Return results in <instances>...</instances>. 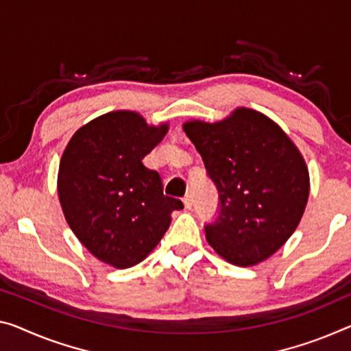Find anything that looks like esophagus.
I'll return each instance as SVG.
<instances>
[{
  "instance_id": "1",
  "label": "esophagus",
  "mask_w": 351,
  "mask_h": 351,
  "mask_svg": "<svg viewBox=\"0 0 351 351\" xmlns=\"http://www.w3.org/2000/svg\"><path fill=\"white\" fill-rule=\"evenodd\" d=\"M183 206H185V208H188V210L193 207V196H191V194H186V196L183 197Z\"/></svg>"
}]
</instances>
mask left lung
Here are the masks:
<instances>
[{
    "label": "left lung",
    "mask_w": 351,
    "mask_h": 351,
    "mask_svg": "<svg viewBox=\"0 0 351 351\" xmlns=\"http://www.w3.org/2000/svg\"><path fill=\"white\" fill-rule=\"evenodd\" d=\"M183 132L219 193V217L206 239L237 267L271 257L298 228L311 182L303 155L276 122L239 106L218 122L191 119Z\"/></svg>",
    "instance_id": "1"
}]
</instances>
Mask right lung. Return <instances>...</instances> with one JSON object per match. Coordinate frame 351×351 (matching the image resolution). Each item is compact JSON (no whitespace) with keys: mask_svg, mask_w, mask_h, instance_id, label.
<instances>
[{"mask_svg":"<svg viewBox=\"0 0 351 351\" xmlns=\"http://www.w3.org/2000/svg\"><path fill=\"white\" fill-rule=\"evenodd\" d=\"M169 130L136 111L119 110L80 127L64 149L58 197L67 224L100 262L117 269L143 262L163 239L171 213L183 208L165 196L157 171L143 158Z\"/></svg>","mask_w":351,"mask_h":351,"instance_id":"1","label":"right lung"}]
</instances>
